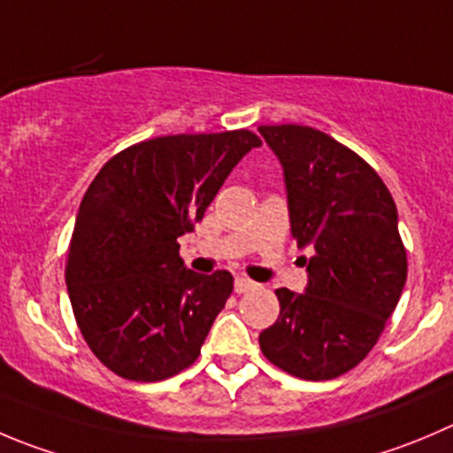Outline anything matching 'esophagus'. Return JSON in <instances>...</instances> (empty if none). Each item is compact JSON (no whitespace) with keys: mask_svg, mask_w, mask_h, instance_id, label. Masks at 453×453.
Here are the masks:
<instances>
[{"mask_svg":"<svg viewBox=\"0 0 453 453\" xmlns=\"http://www.w3.org/2000/svg\"><path fill=\"white\" fill-rule=\"evenodd\" d=\"M251 288H257V284L253 282V280L242 278V275L235 278V294H247V291H251Z\"/></svg>","mask_w":453,"mask_h":453,"instance_id":"esophagus-1","label":"esophagus"}]
</instances>
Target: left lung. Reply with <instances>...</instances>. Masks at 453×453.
<instances>
[{"label":"left lung","mask_w":453,"mask_h":453,"mask_svg":"<svg viewBox=\"0 0 453 453\" xmlns=\"http://www.w3.org/2000/svg\"><path fill=\"white\" fill-rule=\"evenodd\" d=\"M282 165L291 234L311 249L304 294L278 288L280 316L260 334L266 360L331 380L372 351L407 280L398 211L376 171L326 133L257 128Z\"/></svg>","instance_id":"obj_1"}]
</instances>
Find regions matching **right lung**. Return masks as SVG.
Masks as SVG:
<instances>
[{"label":"right lung","mask_w":453,"mask_h":453,"mask_svg":"<svg viewBox=\"0 0 453 453\" xmlns=\"http://www.w3.org/2000/svg\"><path fill=\"white\" fill-rule=\"evenodd\" d=\"M260 144L244 128L155 137L95 175L77 211L66 284L86 344L111 372L157 382L196 363L234 275L187 269L178 238Z\"/></svg>","instance_id":"1"}]
</instances>
